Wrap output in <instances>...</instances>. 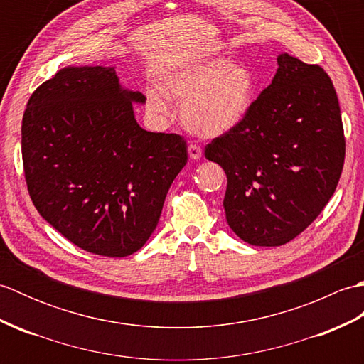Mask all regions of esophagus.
<instances>
[{
  "label": "esophagus",
  "instance_id": "34e87169",
  "mask_svg": "<svg viewBox=\"0 0 364 364\" xmlns=\"http://www.w3.org/2000/svg\"><path fill=\"white\" fill-rule=\"evenodd\" d=\"M188 154H189V158H191L192 161H197V159L202 158L203 151H202V149H200L198 145H196V144H191V145L188 146Z\"/></svg>",
  "mask_w": 364,
  "mask_h": 364
}]
</instances>
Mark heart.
Wrapping results in <instances>:
<instances>
[{"label": "heart", "instance_id": "obj_1", "mask_svg": "<svg viewBox=\"0 0 364 364\" xmlns=\"http://www.w3.org/2000/svg\"><path fill=\"white\" fill-rule=\"evenodd\" d=\"M161 88L146 92L153 112L167 114L170 98L181 105V120L191 133L218 137L247 119L258 82L247 64L211 56L175 67L164 76Z\"/></svg>", "mask_w": 364, "mask_h": 364}]
</instances>
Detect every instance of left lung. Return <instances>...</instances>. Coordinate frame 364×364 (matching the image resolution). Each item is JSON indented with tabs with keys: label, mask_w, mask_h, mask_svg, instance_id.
Here are the masks:
<instances>
[{
	"label": "left lung",
	"mask_w": 364,
	"mask_h": 364,
	"mask_svg": "<svg viewBox=\"0 0 364 364\" xmlns=\"http://www.w3.org/2000/svg\"><path fill=\"white\" fill-rule=\"evenodd\" d=\"M272 82L241 125L206 145L223 168L227 223L244 242H289L318 218L343 172L346 142L333 82L319 65L278 54Z\"/></svg>",
	"instance_id": "left-lung-1"
}]
</instances>
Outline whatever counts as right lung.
Segmentation results:
<instances>
[{
	"label": "right lung",
	"mask_w": 364,
	"mask_h": 364,
	"mask_svg": "<svg viewBox=\"0 0 364 364\" xmlns=\"http://www.w3.org/2000/svg\"><path fill=\"white\" fill-rule=\"evenodd\" d=\"M115 67L68 65L37 87L21 122L29 196L75 245L103 257L142 249L170 184L188 162L184 139L139 125Z\"/></svg>",
	"instance_id": "add662e5"
}]
</instances>
